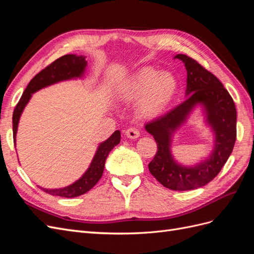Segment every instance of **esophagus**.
I'll return each mask as SVG.
<instances>
[{"instance_id":"obj_1","label":"esophagus","mask_w":254,"mask_h":254,"mask_svg":"<svg viewBox=\"0 0 254 254\" xmlns=\"http://www.w3.org/2000/svg\"><path fill=\"white\" fill-rule=\"evenodd\" d=\"M125 134L127 137H129V139H137V137L140 136V130L134 127L128 128L125 131Z\"/></svg>"}]
</instances>
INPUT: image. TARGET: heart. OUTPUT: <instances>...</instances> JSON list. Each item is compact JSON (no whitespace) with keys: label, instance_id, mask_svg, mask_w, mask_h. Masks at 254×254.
I'll list each match as a JSON object with an SVG mask.
<instances>
[{"label":"heart","instance_id":"obj_1","mask_svg":"<svg viewBox=\"0 0 254 254\" xmlns=\"http://www.w3.org/2000/svg\"><path fill=\"white\" fill-rule=\"evenodd\" d=\"M177 91L178 80L174 74L146 66L121 84L119 96L127 102L140 99V113L144 117H156L173 102Z\"/></svg>","mask_w":254,"mask_h":254}]
</instances>
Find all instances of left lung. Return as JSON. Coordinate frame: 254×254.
<instances>
[{
	"mask_svg": "<svg viewBox=\"0 0 254 254\" xmlns=\"http://www.w3.org/2000/svg\"><path fill=\"white\" fill-rule=\"evenodd\" d=\"M175 58L182 60L187 68L188 97L145 125L146 131L153 136L158 147L148 168L163 187L173 190H190L212 181L231 155L236 140V109L233 98L216 76L187 55L178 54ZM197 104H201L206 111L207 122L215 134V147L206 160L189 168L173 160L170 142L172 133Z\"/></svg>",
	"mask_w": 254,
	"mask_h": 254,
	"instance_id": "8db88e82",
	"label": "left lung"
}]
</instances>
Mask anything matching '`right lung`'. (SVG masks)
Masks as SVG:
<instances>
[{
    "mask_svg": "<svg viewBox=\"0 0 254 254\" xmlns=\"http://www.w3.org/2000/svg\"><path fill=\"white\" fill-rule=\"evenodd\" d=\"M86 57L76 56L73 55V54H70V55H64L54 61V63L43 68L41 72L38 73L35 77L29 81L12 114V131L14 144H16V134L20 117L23 112V109L25 108V106L27 105L30 97H32V94L38 90L51 86L53 83L81 77L84 73V70H86ZM120 141L121 132L120 130H117V131L113 132V134L108 140H106L98 146L95 156L93 160H92L87 172L82 175L79 180L75 181L71 186L55 190L41 188V190H43L45 193L51 194L53 196H60L64 198H73L87 193V191L93 188L98 182V180L102 178L106 159L108 157L111 149L114 146H117L120 143Z\"/></svg>",
    "mask_w": 254,
    "mask_h": 254,
    "instance_id": "1",
    "label": "right lung"
}]
</instances>
